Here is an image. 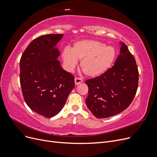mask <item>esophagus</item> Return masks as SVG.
<instances>
[{
    "instance_id": "1",
    "label": "esophagus",
    "mask_w": 157,
    "mask_h": 157,
    "mask_svg": "<svg viewBox=\"0 0 157 157\" xmlns=\"http://www.w3.org/2000/svg\"><path fill=\"white\" fill-rule=\"evenodd\" d=\"M82 81H83V80H82V79L81 78L76 77V78H75V83L76 85H78V84H80V83H82Z\"/></svg>"
}]
</instances>
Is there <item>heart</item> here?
Segmentation results:
<instances>
[{"label": "heart", "mask_w": 157, "mask_h": 157, "mask_svg": "<svg viewBox=\"0 0 157 157\" xmlns=\"http://www.w3.org/2000/svg\"><path fill=\"white\" fill-rule=\"evenodd\" d=\"M115 55L113 46L96 40H82L74 43L72 49L66 47L62 52V58L69 71L75 68L77 59H81L80 67L84 73L90 77H96L111 67Z\"/></svg>", "instance_id": "b5f03b06"}]
</instances>
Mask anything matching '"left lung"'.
Segmentation results:
<instances>
[{
    "mask_svg": "<svg viewBox=\"0 0 157 157\" xmlns=\"http://www.w3.org/2000/svg\"><path fill=\"white\" fill-rule=\"evenodd\" d=\"M115 65L105 73L85 81L88 86L86 104L98 118L121 113L129 106L138 87L139 72L136 61L122 42Z\"/></svg>",
    "mask_w": 157,
    "mask_h": 157,
    "instance_id": "1",
    "label": "left lung"
}]
</instances>
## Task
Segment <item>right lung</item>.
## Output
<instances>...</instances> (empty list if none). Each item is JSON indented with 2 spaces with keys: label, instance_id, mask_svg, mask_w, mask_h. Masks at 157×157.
<instances>
[{
  "label": "right lung",
  "instance_id": "add662e5",
  "mask_svg": "<svg viewBox=\"0 0 157 157\" xmlns=\"http://www.w3.org/2000/svg\"><path fill=\"white\" fill-rule=\"evenodd\" d=\"M63 34L42 35L21 57L20 80L23 98L31 110L46 118L62 109L75 87L74 76L61 67L55 48Z\"/></svg>",
  "mask_w": 157,
  "mask_h": 157
}]
</instances>
